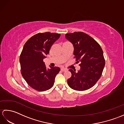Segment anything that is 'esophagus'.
Instances as JSON below:
<instances>
[{
    "label": "esophagus",
    "instance_id": "1",
    "mask_svg": "<svg viewBox=\"0 0 124 124\" xmlns=\"http://www.w3.org/2000/svg\"><path fill=\"white\" fill-rule=\"evenodd\" d=\"M61 70L63 72H64V71H67V70L65 69H64V68H62V69H61Z\"/></svg>",
    "mask_w": 124,
    "mask_h": 124
}]
</instances>
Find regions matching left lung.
Wrapping results in <instances>:
<instances>
[{
    "mask_svg": "<svg viewBox=\"0 0 124 124\" xmlns=\"http://www.w3.org/2000/svg\"><path fill=\"white\" fill-rule=\"evenodd\" d=\"M65 38L74 47L73 55L80 62L78 72L69 70L71 77L67 82L70 88L83 91L92 87L101 77L105 65L102 49L97 42L83 32L65 34Z\"/></svg>",
    "mask_w": 124,
    "mask_h": 124,
    "instance_id": "1",
    "label": "left lung"
}]
</instances>
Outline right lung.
<instances>
[{"label": "right lung", "mask_w": 124, "mask_h": 124, "mask_svg": "<svg viewBox=\"0 0 124 124\" xmlns=\"http://www.w3.org/2000/svg\"><path fill=\"white\" fill-rule=\"evenodd\" d=\"M60 35L38 33L28 40L23 46L20 57L21 74L28 85L37 91H45L52 88L55 76L60 72L59 67L47 69L43 60Z\"/></svg>", "instance_id": "right-lung-1"}]
</instances>
